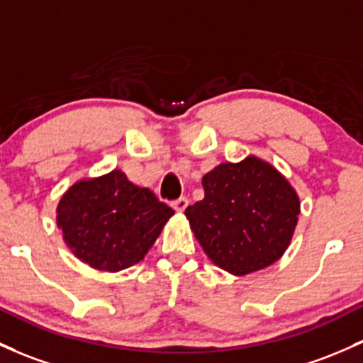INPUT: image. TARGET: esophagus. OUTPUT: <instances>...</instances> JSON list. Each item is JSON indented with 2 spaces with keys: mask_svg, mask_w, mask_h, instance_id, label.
I'll return each mask as SVG.
<instances>
[{
  "mask_svg": "<svg viewBox=\"0 0 363 363\" xmlns=\"http://www.w3.org/2000/svg\"><path fill=\"white\" fill-rule=\"evenodd\" d=\"M188 205H189V200H188V198H184V196L172 201V208L175 210V212H184V210L188 208Z\"/></svg>",
  "mask_w": 363,
  "mask_h": 363,
  "instance_id": "obj_1",
  "label": "esophagus"
}]
</instances>
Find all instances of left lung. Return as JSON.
Returning a JSON list of instances; mask_svg holds the SVG:
<instances>
[{
	"mask_svg": "<svg viewBox=\"0 0 363 363\" xmlns=\"http://www.w3.org/2000/svg\"><path fill=\"white\" fill-rule=\"evenodd\" d=\"M205 198L186 208L210 260L233 276L276 264L298 224L300 198L276 167L246 157L203 175Z\"/></svg>",
	"mask_w": 363,
	"mask_h": 363,
	"instance_id": "1",
	"label": "left lung"
}]
</instances>
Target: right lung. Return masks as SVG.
Here are the masks:
<instances>
[{
    "mask_svg": "<svg viewBox=\"0 0 363 363\" xmlns=\"http://www.w3.org/2000/svg\"><path fill=\"white\" fill-rule=\"evenodd\" d=\"M172 215L150 189L115 169L70 186L57 206V224L79 260L118 272L145 258Z\"/></svg>",
    "mask_w": 363,
    "mask_h": 363,
    "instance_id": "right-lung-1",
    "label": "right lung"
}]
</instances>
